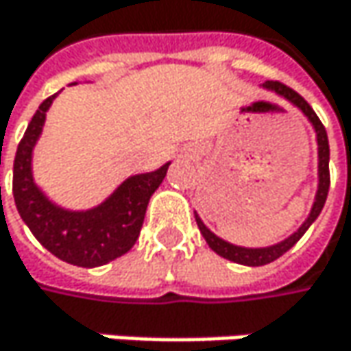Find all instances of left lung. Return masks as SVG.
Segmentation results:
<instances>
[{"label":"left lung","instance_id":"8db88e82","mask_svg":"<svg viewBox=\"0 0 351 351\" xmlns=\"http://www.w3.org/2000/svg\"><path fill=\"white\" fill-rule=\"evenodd\" d=\"M262 87L268 89V91H274L276 95H280V97H285V99H289L293 106L299 107V109L303 111V115L311 121V125H313L317 136V156H319L317 175H319V184H317L315 201H313L311 213H309V217L301 223V228H299L293 236H289L287 240H282V242H278V244L274 245H266V247H244V245L230 244V242L217 238V236L201 221V217L195 213L199 232L203 234V238H205V242L209 244V247H211L215 254H219L221 258H228V260L238 262V264H244V266H264V264H270V262H274L276 258H280L285 252H289L293 245L303 238V234L309 230V226L319 217V213H321V209H323V205H325L327 193H329V142H327V132H325L321 119L317 117L313 107L309 106L297 91H293L291 87H287V85H282V83H278V81H266Z\"/></svg>","mask_w":351,"mask_h":351}]
</instances>
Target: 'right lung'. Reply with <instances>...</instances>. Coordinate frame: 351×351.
I'll use <instances>...</instances> for the list:
<instances>
[{"label":"right lung","mask_w":351,"mask_h":351,"mask_svg":"<svg viewBox=\"0 0 351 351\" xmlns=\"http://www.w3.org/2000/svg\"><path fill=\"white\" fill-rule=\"evenodd\" d=\"M56 95L40 104L18 144L14 160V201L24 223L50 254L73 266H104L136 244L148 201L165 180L171 162L162 165L158 171L125 178L93 209L69 211L54 205L34 182L32 152L42 134L46 111Z\"/></svg>","instance_id":"right-lung-1"}]
</instances>
